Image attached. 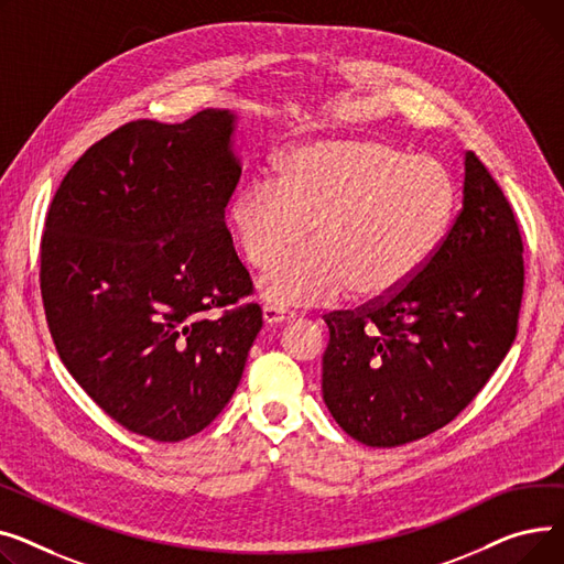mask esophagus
I'll return each instance as SVG.
<instances>
[{
  "mask_svg": "<svg viewBox=\"0 0 564 564\" xmlns=\"http://www.w3.org/2000/svg\"><path fill=\"white\" fill-rule=\"evenodd\" d=\"M263 323L267 325H282V323H289L291 318H293V314H289V312H284V310H280V307H263Z\"/></svg>",
  "mask_w": 564,
  "mask_h": 564,
  "instance_id": "esophagus-1",
  "label": "esophagus"
}]
</instances>
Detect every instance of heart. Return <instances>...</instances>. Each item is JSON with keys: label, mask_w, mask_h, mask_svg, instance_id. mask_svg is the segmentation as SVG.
Segmentation results:
<instances>
[{"label": "heart", "mask_w": 564, "mask_h": 564, "mask_svg": "<svg viewBox=\"0 0 564 564\" xmlns=\"http://www.w3.org/2000/svg\"><path fill=\"white\" fill-rule=\"evenodd\" d=\"M455 212V182L433 156L371 139H314L284 152L275 180L246 182L227 225L254 271H267L311 229L313 246L259 282L275 307L329 305L401 291L437 252Z\"/></svg>", "instance_id": "b5f03b06"}]
</instances>
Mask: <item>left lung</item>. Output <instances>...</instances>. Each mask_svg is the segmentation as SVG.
Segmentation results:
<instances>
[{
	"label": "left lung",
	"mask_w": 564,
	"mask_h": 564,
	"mask_svg": "<svg viewBox=\"0 0 564 564\" xmlns=\"http://www.w3.org/2000/svg\"><path fill=\"white\" fill-rule=\"evenodd\" d=\"M462 209L437 252L384 301L325 316L323 401L346 433L391 448L444 427L508 355L523 243L501 186L465 154Z\"/></svg>",
	"instance_id": "obj_1"
}]
</instances>
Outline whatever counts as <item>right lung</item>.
<instances>
[{
  "instance_id": "add662e5",
  "label": "right lung",
  "mask_w": 564,
  "mask_h": 564,
  "mask_svg": "<svg viewBox=\"0 0 564 564\" xmlns=\"http://www.w3.org/2000/svg\"><path fill=\"white\" fill-rule=\"evenodd\" d=\"M235 122L205 109L118 127L79 156L45 218L41 293L58 357L113 421L154 442L223 412L261 329L259 305L235 307L252 293L225 225L241 177Z\"/></svg>"
}]
</instances>
